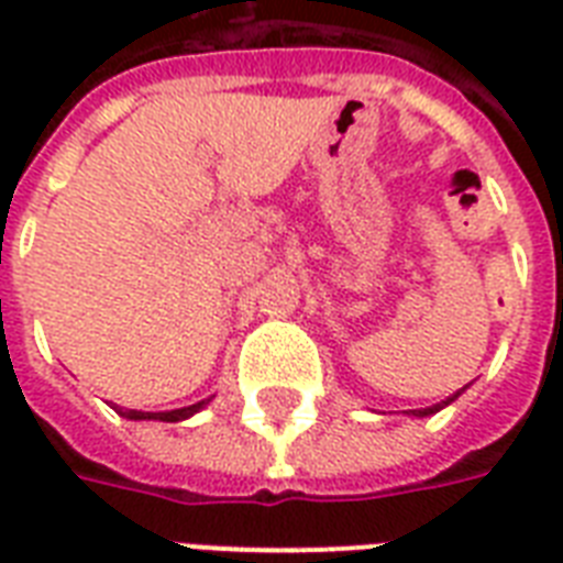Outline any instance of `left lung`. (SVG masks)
Wrapping results in <instances>:
<instances>
[{
  "mask_svg": "<svg viewBox=\"0 0 563 563\" xmlns=\"http://www.w3.org/2000/svg\"><path fill=\"white\" fill-rule=\"evenodd\" d=\"M464 388H467V385H464ZM464 388H459V391L450 394L446 400L435 402V406H427V409H411V411H406V415H409V418H427V415H435V411H441V409H444V406H450V402H453L455 397H459V394L464 391Z\"/></svg>",
  "mask_w": 563,
  "mask_h": 563,
  "instance_id": "1",
  "label": "left lung"
}]
</instances>
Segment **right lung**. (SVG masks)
<instances>
[{"instance_id":"right-lung-1","label":"right lung","mask_w":563,"mask_h":563,"mask_svg":"<svg viewBox=\"0 0 563 563\" xmlns=\"http://www.w3.org/2000/svg\"><path fill=\"white\" fill-rule=\"evenodd\" d=\"M212 397H207V400L201 402H192V406H184V409H172V411H140V409H122V406H117V402H110V409L117 411V415H122V418L128 420H163V423H178V420H187L192 418L195 411H201L207 402H210Z\"/></svg>"}]
</instances>
